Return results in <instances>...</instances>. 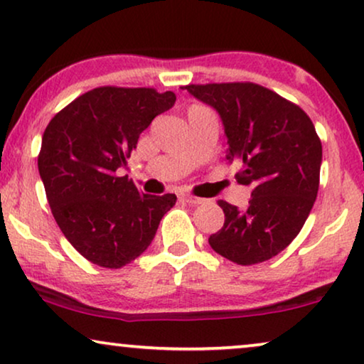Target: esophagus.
Instances as JSON below:
<instances>
[{
    "instance_id": "esophagus-1",
    "label": "esophagus",
    "mask_w": 364,
    "mask_h": 364,
    "mask_svg": "<svg viewBox=\"0 0 364 364\" xmlns=\"http://www.w3.org/2000/svg\"><path fill=\"white\" fill-rule=\"evenodd\" d=\"M181 198H182L183 202L192 203V205H197V203H202V202H203V198H200V197H196V196H182Z\"/></svg>"
}]
</instances>
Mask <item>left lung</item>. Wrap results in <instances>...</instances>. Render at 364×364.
Wrapping results in <instances>:
<instances>
[{
    "instance_id": "1",
    "label": "left lung",
    "mask_w": 364,
    "mask_h": 364,
    "mask_svg": "<svg viewBox=\"0 0 364 364\" xmlns=\"http://www.w3.org/2000/svg\"><path fill=\"white\" fill-rule=\"evenodd\" d=\"M212 106L228 139L227 159L242 164L237 182L252 187L247 208L218 200L223 227L208 238L238 265L270 260L300 233L320 187L321 141L296 104L253 82L188 84Z\"/></svg>"
}]
</instances>
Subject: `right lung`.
Returning a JSON list of instances; mask_svg holds the SVG:
<instances>
[{"mask_svg":"<svg viewBox=\"0 0 364 364\" xmlns=\"http://www.w3.org/2000/svg\"><path fill=\"white\" fill-rule=\"evenodd\" d=\"M176 102L172 91L102 86L49 121L38 168L53 217L68 242L94 265L121 268L151 245L176 193L149 196L117 168L139 136Z\"/></svg>","mask_w":364,"mask_h":364,"instance_id":"obj_1","label":"right lung"}]
</instances>
